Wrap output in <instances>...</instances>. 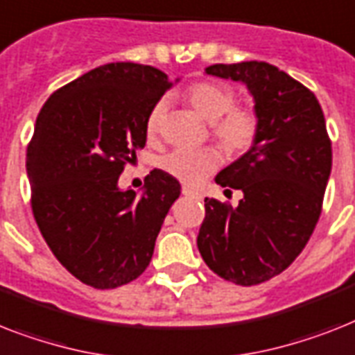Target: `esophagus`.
Here are the masks:
<instances>
[{
  "label": "esophagus",
  "mask_w": 355,
  "mask_h": 355,
  "mask_svg": "<svg viewBox=\"0 0 355 355\" xmlns=\"http://www.w3.org/2000/svg\"><path fill=\"white\" fill-rule=\"evenodd\" d=\"M182 193L186 195V197H193V198H202V195L198 191H195V189H191V187H184Z\"/></svg>",
  "instance_id": "1"
}]
</instances>
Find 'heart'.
<instances>
[{"label":"heart","instance_id":"heart-1","mask_svg":"<svg viewBox=\"0 0 355 355\" xmlns=\"http://www.w3.org/2000/svg\"><path fill=\"white\" fill-rule=\"evenodd\" d=\"M187 102L211 123L213 137L226 151L239 153L252 146L257 135V116L246 107H233L235 94L223 83L200 82L187 89ZM166 100H158L146 120L149 135H157L166 112ZM220 164V157L213 149H175L160 160L166 173L187 186H197L211 175Z\"/></svg>","mask_w":355,"mask_h":355}]
</instances>
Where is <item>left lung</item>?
I'll use <instances>...</instances> for the list:
<instances>
[{
    "instance_id": "8db88e82",
    "label": "left lung",
    "mask_w": 355,
    "mask_h": 355,
    "mask_svg": "<svg viewBox=\"0 0 355 355\" xmlns=\"http://www.w3.org/2000/svg\"><path fill=\"white\" fill-rule=\"evenodd\" d=\"M206 74L246 85L257 135L252 148L215 177L244 197L235 207L204 200L197 246L218 277L253 286L284 272L306 246L332 171V144L315 94L284 71L243 62L215 63Z\"/></svg>"
}]
</instances>
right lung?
Segmentation results:
<instances>
[{
	"mask_svg": "<svg viewBox=\"0 0 355 355\" xmlns=\"http://www.w3.org/2000/svg\"><path fill=\"white\" fill-rule=\"evenodd\" d=\"M171 87L155 67L107 63L58 89L37 114L27 149L34 218L83 284L111 290L142 275L180 197L178 180L162 169L146 177L140 197L118 187L123 166L146 146L149 111Z\"/></svg>",
	"mask_w": 355,
	"mask_h": 355,
	"instance_id": "add662e5",
	"label": "right lung"
}]
</instances>
